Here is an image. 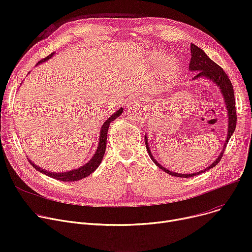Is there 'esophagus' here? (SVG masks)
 <instances>
[{
    "label": "esophagus",
    "mask_w": 252,
    "mask_h": 252,
    "mask_svg": "<svg viewBox=\"0 0 252 252\" xmlns=\"http://www.w3.org/2000/svg\"><path fill=\"white\" fill-rule=\"evenodd\" d=\"M140 101H141V99H139V98H131L126 103V106H127V107H130V106H133L134 104H138Z\"/></svg>",
    "instance_id": "1"
}]
</instances>
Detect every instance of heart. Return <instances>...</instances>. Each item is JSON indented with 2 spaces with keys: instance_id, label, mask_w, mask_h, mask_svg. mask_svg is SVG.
<instances>
[{
  "instance_id": "heart-1",
  "label": "heart",
  "mask_w": 252,
  "mask_h": 252,
  "mask_svg": "<svg viewBox=\"0 0 252 252\" xmlns=\"http://www.w3.org/2000/svg\"><path fill=\"white\" fill-rule=\"evenodd\" d=\"M162 54L161 53H155V54L152 56L153 60L155 62H160L162 60ZM178 68V61L175 59V58H168L164 64H163V67L161 69V72H160V75L162 77H168L169 75L173 74Z\"/></svg>"
}]
</instances>
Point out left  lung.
Listing matches in <instances>:
<instances>
[{
	"label": "left lung",
	"mask_w": 252,
	"mask_h": 252,
	"mask_svg": "<svg viewBox=\"0 0 252 252\" xmlns=\"http://www.w3.org/2000/svg\"><path fill=\"white\" fill-rule=\"evenodd\" d=\"M189 69L191 71L197 72V75H195L193 77V79L204 77V78L210 79L211 82H214L220 88V93H221V95L224 100V104H226L227 112H228V134H227L226 141H224V143H223L222 150L220 153V155L218 156L217 159L208 167H206L200 171H197V173H194V174H178V173H175V171H171V170L163 167L160 163H158L151 153L147 136H145V144H146V149L148 151V154L152 159V161L160 169L165 171L166 174H168L170 176H174V177H179V178H192L197 175L205 173L206 170L215 167L221 159V156L224 152V149H226L227 144L236 128V122H237L234 89H233L230 78L228 77V75L226 74V72L223 71V69L221 67H220V66L216 62H214L205 54L202 49H200L199 47H197L193 44L191 45V60H190V64H189Z\"/></svg>",
	"instance_id": "left-lung-1"
}]
</instances>
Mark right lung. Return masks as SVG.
<instances>
[{"label": "right lung", "instance_id": "1", "mask_svg": "<svg viewBox=\"0 0 252 252\" xmlns=\"http://www.w3.org/2000/svg\"><path fill=\"white\" fill-rule=\"evenodd\" d=\"M54 53H52L51 55H49L48 57H46L45 59L41 60L39 62H37V64H42L44 62H46L47 60H49ZM124 112V108H119L115 113H113L107 121H106L101 129H100V135H99V143H98V147L97 150L95 152V154L93 155V157L90 159V161H88L86 164L82 165L81 167L69 170V171H65V173H53V171H49L46 169H43L41 167H38L37 165H35L30 158L29 161L31 162V164L37 170L39 173H42L48 177H51L55 180H59V181H63V182H74V181H78L82 180L84 178H87L88 176H90L93 171H95L97 169V167L101 164V161L103 159V156L106 150V143H107V133H108V128L110 126V123L113 122L114 119H116L118 116H121V114Z\"/></svg>", "mask_w": 252, "mask_h": 252}]
</instances>
